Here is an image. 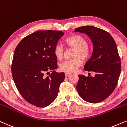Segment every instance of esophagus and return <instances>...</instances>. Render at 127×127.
Wrapping results in <instances>:
<instances>
[{
  "label": "esophagus",
  "instance_id": "esophagus-1",
  "mask_svg": "<svg viewBox=\"0 0 127 127\" xmlns=\"http://www.w3.org/2000/svg\"><path fill=\"white\" fill-rule=\"evenodd\" d=\"M71 75V73H68V72H65V75L66 77H68V76H70Z\"/></svg>",
  "mask_w": 127,
  "mask_h": 127
}]
</instances>
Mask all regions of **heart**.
<instances>
[{"label":"heart","instance_id":"heart-1","mask_svg":"<svg viewBox=\"0 0 127 127\" xmlns=\"http://www.w3.org/2000/svg\"><path fill=\"white\" fill-rule=\"evenodd\" d=\"M65 42L70 48L75 49L71 60H65L60 64L59 67L62 71L67 72H75L82 64L81 59L87 60L90 56L91 49L88 45V41L85 38L79 35H72L65 38ZM53 53L56 58L61 60L63 57L64 48L61 45L57 44L55 47Z\"/></svg>","mask_w":127,"mask_h":127}]
</instances>
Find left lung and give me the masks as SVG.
<instances>
[{"mask_svg": "<svg viewBox=\"0 0 127 127\" xmlns=\"http://www.w3.org/2000/svg\"><path fill=\"white\" fill-rule=\"evenodd\" d=\"M74 32L85 33L93 44V52L84 70L94 72V77L78 75L77 90L86 102L97 103L112 94L121 72V60L116 42L107 31L94 26L75 28Z\"/></svg>", "mask_w": 127, "mask_h": 127, "instance_id": "8db88e82", "label": "left lung"}]
</instances>
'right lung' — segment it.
Masks as SVG:
<instances>
[{
	"label": "right lung",
	"instance_id": "1",
	"mask_svg": "<svg viewBox=\"0 0 127 127\" xmlns=\"http://www.w3.org/2000/svg\"><path fill=\"white\" fill-rule=\"evenodd\" d=\"M62 31H38L22 39L15 49L11 72L18 91L27 102L38 107H45L58 95L64 80V72L53 71L57 60L53 53ZM49 70L51 75L46 77Z\"/></svg>",
	"mask_w": 127,
	"mask_h": 127
}]
</instances>
